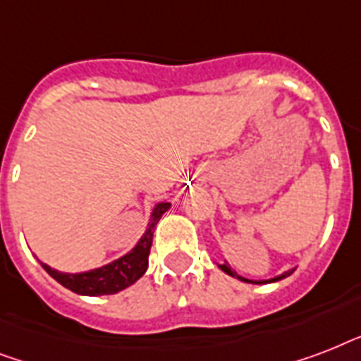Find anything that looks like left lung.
I'll return each mask as SVG.
<instances>
[{"label": "left lung", "instance_id": "left-lung-1", "mask_svg": "<svg viewBox=\"0 0 361 361\" xmlns=\"http://www.w3.org/2000/svg\"><path fill=\"white\" fill-rule=\"evenodd\" d=\"M221 269H223V271H225V274L232 275V277H236V279H240V281H245V283H255V285H257V283H274V281H281V279H285V277H288V275H290L292 271H294V269H288V271H285V274L277 275V277H274V279H268V281H249V279H245V277H241V275H238L236 271H232V269H231V266H228V264H223V266H221Z\"/></svg>", "mask_w": 361, "mask_h": 361}]
</instances>
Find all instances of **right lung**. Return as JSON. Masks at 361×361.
I'll list each match as a JSON object with an SVG mask.
<instances>
[{
    "mask_svg": "<svg viewBox=\"0 0 361 361\" xmlns=\"http://www.w3.org/2000/svg\"><path fill=\"white\" fill-rule=\"evenodd\" d=\"M169 208V202L159 204L157 208L153 209L152 219L147 223V231L144 232V236L136 243L135 249L129 255L114 260L112 264H106L103 268L92 269V271H84V274H61L47 264H42V268L47 269L59 285H63L65 288H69L76 294L103 296V294H116V292L123 290V288L133 285L135 281L140 279L147 269V257H149V249H152L153 231H155V225L161 219V215Z\"/></svg>",
    "mask_w": 361,
    "mask_h": 361,
    "instance_id": "obj_1",
    "label": "right lung"
}]
</instances>
